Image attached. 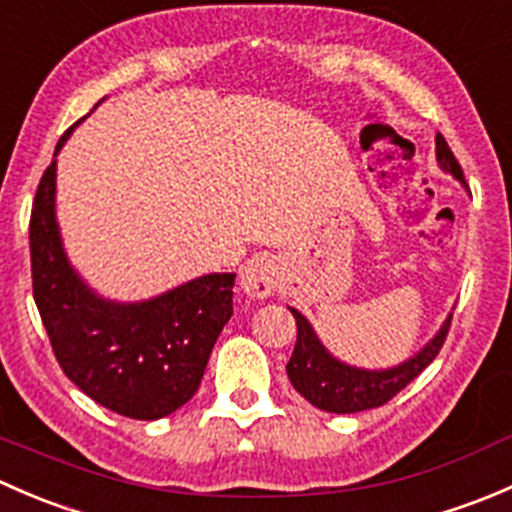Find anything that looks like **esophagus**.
Segmentation results:
<instances>
[{"instance_id":"1","label":"esophagus","mask_w":512,"mask_h":512,"mask_svg":"<svg viewBox=\"0 0 512 512\" xmlns=\"http://www.w3.org/2000/svg\"><path fill=\"white\" fill-rule=\"evenodd\" d=\"M240 287L245 289L247 297L265 299L275 292L277 287V265L270 257L260 255L252 257L240 270Z\"/></svg>"}]
</instances>
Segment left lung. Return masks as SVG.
I'll use <instances>...</instances> for the list:
<instances>
[{"label":"left lung","mask_w":512,"mask_h":512,"mask_svg":"<svg viewBox=\"0 0 512 512\" xmlns=\"http://www.w3.org/2000/svg\"><path fill=\"white\" fill-rule=\"evenodd\" d=\"M436 160L443 173H451L453 178L466 185L461 165L443 136H436ZM289 312L294 314V322H297V344L287 361V376L309 404L329 411V414H356V411L384 406L386 401L394 399L436 359L446 342L448 327H451V314H448L436 337L428 339L426 347L411 359L401 361L391 369H359V366L344 364L337 356L329 354L302 312H297L294 307H289Z\"/></svg>","instance_id":"obj_1"}]
</instances>
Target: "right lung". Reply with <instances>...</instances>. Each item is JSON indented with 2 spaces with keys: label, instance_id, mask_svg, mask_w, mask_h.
I'll list each match as a JSON object with an SVG mask.
<instances>
[{
  "label": "right lung",
  "instance_id": "add662e5",
  "mask_svg": "<svg viewBox=\"0 0 512 512\" xmlns=\"http://www.w3.org/2000/svg\"><path fill=\"white\" fill-rule=\"evenodd\" d=\"M54 160L36 188L29 250L34 302L64 374L116 414L156 421L193 399L232 317V272L195 277L143 302L101 297L74 270L56 223Z\"/></svg>",
  "mask_w": 512,
  "mask_h": 512
}]
</instances>
